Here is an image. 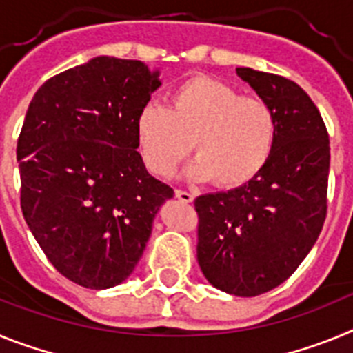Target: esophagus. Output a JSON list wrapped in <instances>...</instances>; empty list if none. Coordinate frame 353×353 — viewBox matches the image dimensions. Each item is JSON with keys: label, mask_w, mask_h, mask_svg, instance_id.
I'll list each match as a JSON object with an SVG mask.
<instances>
[{"label": "esophagus", "mask_w": 353, "mask_h": 353, "mask_svg": "<svg viewBox=\"0 0 353 353\" xmlns=\"http://www.w3.org/2000/svg\"><path fill=\"white\" fill-rule=\"evenodd\" d=\"M174 196H176L180 201H183V203H192V199H194V196H192L191 192L182 191V189H176V191H174Z\"/></svg>", "instance_id": "obj_1"}]
</instances>
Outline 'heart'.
<instances>
[{
  "label": "heart",
  "instance_id": "b5f03b06",
  "mask_svg": "<svg viewBox=\"0 0 353 353\" xmlns=\"http://www.w3.org/2000/svg\"><path fill=\"white\" fill-rule=\"evenodd\" d=\"M277 117L269 102L242 97L208 76H194L168 95V108L148 102L134 121V138L146 170L168 174L189 152L187 176L221 189H239L267 168L277 145Z\"/></svg>",
  "mask_w": 353,
  "mask_h": 353
}]
</instances>
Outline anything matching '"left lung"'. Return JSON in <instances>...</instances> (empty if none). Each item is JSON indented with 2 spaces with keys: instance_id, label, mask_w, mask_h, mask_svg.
<instances>
[{
  "instance_id": "left-lung-1",
  "label": "left lung",
  "mask_w": 353,
  "mask_h": 353,
  "mask_svg": "<svg viewBox=\"0 0 353 353\" xmlns=\"http://www.w3.org/2000/svg\"><path fill=\"white\" fill-rule=\"evenodd\" d=\"M236 74L274 109L277 145L252 182L196 198V251L212 286L254 297L285 283L322 232L330 148L320 111L297 83L249 67Z\"/></svg>"
}]
</instances>
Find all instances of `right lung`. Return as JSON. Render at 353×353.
<instances>
[{
    "instance_id": "right-lung-1",
    "label": "right lung",
    "mask_w": 353,
    "mask_h": 353,
    "mask_svg": "<svg viewBox=\"0 0 353 353\" xmlns=\"http://www.w3.org/2000/svg\"><path fill=\"white\" fill-rule=\"evenodd\" d=\"M159 74L95 56L46 81L28 108L17 141L23 215L54 269L84 288L125 281L173 198L146 171L134 138Z\"/></svg>"
}]
</instances>
